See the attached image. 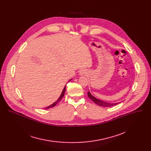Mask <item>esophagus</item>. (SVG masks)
Here are the masks:
<instances>
[{
  "label": "esophagus",
  "mask_w": 151,
  "mask_h": 151,
  "mask_svg": "<svg viewBox=\"0 0 151 151\" xmlns=\"http://www.w3.org/2000/svg\"><path fill=\"white\" fill-rule=\"evenodd\" d=\"M87 73V70H86L85 69H82L79 71V75H85Z\"/></svg>",
  "instance_id": "34e87169"
}]
</instances>
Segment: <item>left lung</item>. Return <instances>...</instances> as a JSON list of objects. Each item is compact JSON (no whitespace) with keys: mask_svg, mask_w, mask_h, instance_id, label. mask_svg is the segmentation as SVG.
Segmentation results:
<instances>
[{"mask_svg":"<svg viewBox=\"0 0 151 151\" xmlns=\"http://www.w3.org/2000/svg\"><path fill=\"white\" fill-rule=\"evenodd\" d=\"M88 96L89 97V98L96 104L102 106V107H111V106H114L115 105L118 104L119 103H108L106 101H104L102 100H100L97 98H96L94 96H93L90 92V91L88 92Z\"/></svg>","mask_w":151,"mask_h":151,"instance_id":"obj_1","label":"left lung"}]
</instances>
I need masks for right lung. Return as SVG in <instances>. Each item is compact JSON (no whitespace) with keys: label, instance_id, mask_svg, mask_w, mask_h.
I'll return each instance as SVG.
<instances>
[{"label":"right lung","instance_id":"right-lung-1","mask_svg":"<svg viewBox=\"0 0 151 151\" xmlns=\"http://www.w3.org/2000/svg\"><path fill=\"white\" fill-rule=\"evenodd\" d=\"M71 80V79H70ZM66 85H65V87H64V88H63V91H62V93H61V95H60V96L59 97V98L57 99V100H56L54 103H52V104H51L50 106H48V107H46V109H49V108H51V107H54V106H55L61 99H62V98L63 97V96H64V93H65V91H66Z\"/></svg>","mask_w":151,"mask_h":151}]
</instances>
